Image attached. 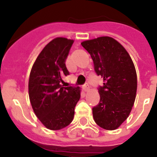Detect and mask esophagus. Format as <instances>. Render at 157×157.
Listing matches in <instances>:
<instances>
[{
	"instance_id": "esophagus-1",
	"label": "esophagus",
	"mask_w": 157,
	"mask_h": 157,
	"mask_svg": "<svg viewBox=\"0 0 157 157\" xmlns=\"http://www.w3.org/2000/svg\"><path fill=\"white\" fill-rule=\"evenodd\" d=\"M83 90H84V91H87L89 90V85L88 84H84V86H83Z\"/></svg>"
}]
</instances>
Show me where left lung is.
<instances>
[{"instance_id":"8db88e82","label":"left lung","mask_w":157,"mask_h":157,"mask_svg":"<svg viewBox=\"0 0 157 157\" xmlns=\"http://www.w3.org/2000/svg\"><path fill=\"white\" fill-rule=\"evenodd\" d=\"M94 63V72L103 78L98 87L100 101L92 108L95 123L105 130H115L127 119L136 96L137 74L125 48L109 36L82 42Z\"/></svg>"}]
</instances>
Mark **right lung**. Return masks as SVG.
Returning <instances> with one entry per match:
<instances>
[{
    "label": "right lung",
    "mask_w": 157,
    "mask_h": 157,
    "mask_svg": "<svg viewBox=\"0 0 157 157\" xmlns=\"http://www.w3.org/2000/svg\"><path fill=\"white\" fill-rule=\"evenodd\" d=\"M73 40L57 37L49 42L36 58L29 79V96L35 114L53 131L68 126L80 98L79 87H63V78L70 74L66 59Z\"/></svg>",
    "instance_id": "add662e5"
}]
</instances>
